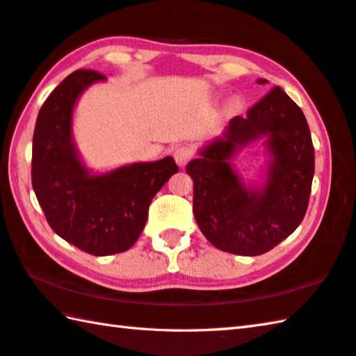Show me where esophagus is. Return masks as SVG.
<instances>
[{
  "instance_id": "obj_1",
  "label": "esophagus",
  "mask_w": 356,
  "mask_h": 356,
  "mask_svg": "<svg viewBox=\"0 0 356 356\" xmlns=\"http://www.w3.org/2000/svg\"><path fill=\"white\" fill-rule=\"evenodd\" d=\"M172 156H174V160H176L179 166H185L193 159L194 151H193L191 146L180 145V146H177L176 149H174Z\"/></svg>"
}]
</instances>
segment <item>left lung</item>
Wrapping results in <instances>:
<instances>
[{
  "mask_svg": "<svg viewBox=\"0 0 356 356\" xmlns=\"http://www.w3.org/2000/svg\"><path fill=\"white\" fill-rule=\"evenodd\" d=\"M266 80H259L264 83ZM267 135L270 161L266 186L241 184L227 160L241 145ZM200 159L186 165L194 182L193 213L200 232L222 252L257 256L295 232L309 207L315 174V149L301 108L276 86L229 120Z\"/></svg>",
  "mask_w": 356,
  "mask_h": 356,
  "instance_id": "8db88e82",
  "label": "left lung"
}]
</instances>
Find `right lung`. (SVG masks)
<instances>
[{
  "mask_svg": "<svg viewBox=\"0 0 356 356\" xmlns=\"http://www.w3.org/2000/svg\"><path fill=\"white\" fill-rule=\"evenodd\" d=\"M106 76L90 69L67 75L41 106L32 142V186L47 224L94 256L127 252L140 236L152 197L179 166L172 157L92 176L76 156L72 109L89 85Z\"/></svg>",
  "mask_w": 356,
  "mask_h": 356,
  "instance_id": "right-lung-1",
  "label": "right lung"
}]
</instances>
